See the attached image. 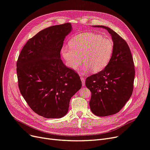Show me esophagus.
<instances>
[{
	"instance_id": "obj_1",
	"label": "esophagus",
	"mask_w": 150,
	"mask_h": 150,
	"mask_svg": "<svg viewBox=\"0 0 150 150\" xmlns=\"http://www.w3.org/2000/svg\"><path fill=\"white\" fill-rule=\"evenodd\" d=\"M81 80L83 83V86H84L85 85V79L83 78V76H81Z\"/></svg>"
}]
</instances>
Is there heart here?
Segmentation results:
<instances>
[{"label": "heart", "instance_id": "b5f03b06", "mask_svg": "<svg viewBox=\"0 0 150 150\" xmlns=\"http://www.w3.org/2000/svg\"><path fill=\"white\" fill-rule=\"evenodd\" d=\"M69 45L70 48L62 49V54L67 66L74 70L83 61L85 70L101 71L109 64L114 51L112 40L96 33L79 34L70 40Z\"/></svg>", "mask_w": 150, "mask_h": 150}]
</instances>
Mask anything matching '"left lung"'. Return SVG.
I'll return each instance as SVG.
<instances>
[{
    "label": "left lung",
    "instance_id": "obj_1",
    "mask_svg": "<svg viewBox=\"0 0 150 150\" xmlns=\"http://www.w3.org/2000/svg\"><path fill=\"white\" fill-rule=\"evenodd\" d=\"M114 44L111 59L104 69L88 77L86 86L91 92L89 106L93 114L106 116L118 112L132 95L135 76L134 64L130 49L125 40L110 28Z\"/></svg>",
    "mask_w": 150,
    "mask_h": 150
}]
</instances>
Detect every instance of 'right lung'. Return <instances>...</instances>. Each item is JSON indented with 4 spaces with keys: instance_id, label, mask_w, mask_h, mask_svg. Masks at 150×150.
Instances as JSON below:
<instances>
[{
    "instance_id": "1",
    "label": "right lung",
    "mask_w": 150,
    "mask_h": 150,
    "mask_svg": "<svg viewBox=\"0 0 150 150\" xmlns=\"http://www.w3.org/2000/svg\"><path fill=\"white\" fill-rule=\"evenodd\" d=\"M70 23L52 25L29 39L17 61L20 92L29 107L46 118H60L69 110L72 96L81 88L77 72L61 59Z\"/></svg>"
}]
</instances>
